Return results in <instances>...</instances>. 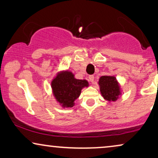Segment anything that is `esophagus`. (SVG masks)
Masks as SVG:
<instances>
[{
	"instance_id": "obj_1",
	"label": "esophagus",
	"mask_w": 158,
	"mask_h": 158,
	"mask_svg": "<svg viewBox=\"0 0 158 158\" xmlns=\"http://www.w3.org/2000/svg\"><path fill=\"white\" fill-rule=\"evenodd\" d=\"M89 81H90V82H94V75H90L89 76Z\"/></svg>"
}]
</instances>
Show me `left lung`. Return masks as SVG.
I'll return each instance as SVG.
<instances>
[{"instance_id":"left-lung-1","label":"left lung","mask_w":158,"mask_h":158,"mask_svg":"<svg viewBox=\"0 0 158 158\" xmlns=\"http://www.w3.org/2000/svg\"><path fill=\"white\" fill-rule=\"evenodd\" d=\"M100 90L103 98L109 102L115 101L120 94L119 86L113 76H102L98 82Z\"/></svg>"}]
</instances>
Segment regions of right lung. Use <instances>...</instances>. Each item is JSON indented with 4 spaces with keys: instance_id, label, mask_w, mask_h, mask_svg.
I'll use <instances>...</instances> for the list:
<instances>
[{
    "instance_id": "right-lung-1",
    "label": "right lung",
    "mask_w": 158,
    "mask_h": 158,
    "mask_svg": "<svg viewBox=\"0 0 158 158\" xmlns=\"http://www.w3.org/2000/svg\"><path fill=\"white\" fill-rule=\"evenodd\" d=\"M88 82L74 78L70 72H64L58 75L52 81V87L57 101L63 107H73L75 101L81 93L83 87L88 86Z\"/></svg>"
}]
</instances>
